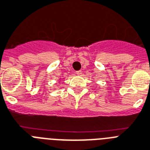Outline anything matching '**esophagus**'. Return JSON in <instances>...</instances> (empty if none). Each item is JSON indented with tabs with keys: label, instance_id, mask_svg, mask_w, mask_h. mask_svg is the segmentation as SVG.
I'll use <instances>...</instances> for the list:
<instances>
[{
	"label": "esophagus",
	"instance_id": "34e87169",
	"mask_svg": "<svg viewBox=\"0 0 150 150\" xmlns=\"http://www.w3.org/2000/svg\"><path fill=\"white\" fill-rule=\"evenodd\" d=\"M76 74H77V75H81L82 74V72H81V70H79V71H76Z\"/></svg>",
	"mask_w": 150,
	"mask_h": 150
}]
</instances>
